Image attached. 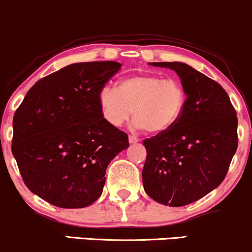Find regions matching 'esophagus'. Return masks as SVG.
Segmentation results:
<instances>
[{"label":"esophagus","mask_w":252,"mask_h":252,"mask_svg":"<svg viewBox=\"0 0 252 252\" xmlns=\"http://www.w3.org/2000/svg\"><path fill=\"white\" fill-rule=\"evenodd\" d=\"M128 141H129V144H136V142H139V138H136V136H134V135H129Z\"/></svg>","instance_id":"34e87169"}]
</instances>
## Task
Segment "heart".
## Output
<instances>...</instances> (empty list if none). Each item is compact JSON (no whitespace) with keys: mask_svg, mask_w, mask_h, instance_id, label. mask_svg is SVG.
I'll return each mask as SVG.
<instances>
[{"mask_svg":"<svg viewBox=\"0 0 252 252\" xmlns=\"http://www.w3.org/2000/svg\"><path fill=\"white\" fill-rule=\"evenodd\" d=\"M98 100L102 117L111 126H121L133 113L135 128L160 134L178 123L187 94L179 80L142 73L121 79L118 89L104 86Z\"/></svg>","mask_w":252,"mask_h":252,"instance_id":"obj_1","label":"heart"}]
</instances>
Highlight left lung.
I'll return each instance as SVG.
<instances>
[{
    "label": "left lung",
    "mask_w": 252,
    "mask_h": 252,
    "mask_svg": "<svg viewBox=\"0 0 252 252\" xmlns=\"http://www.w3.org/2000/svg\"><path fill=\"white\" fill-rule=\"evenodd\" d=\"M151 64L179 74L187 101L172 128L142 141V183L154 201L182 207L224 180L237 150V116L225 90L206 74L180 62Z\"/></svg>",
    "instance_id": "left-lung-1"
}]
</instances>
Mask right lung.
I'll use <instances>...</instances> for the list:
<instances>
[{"mask_svg":"<svg viewBox=\"0 0 252 252\" xmlns=\"http://www.w3.org/2000/svg\"><path fill=\"white\" fill-rule=\"evenodd\" d=\"M118 62L74 63L39 79L12 120L11 152L29 190L60 208H84L101 195L111 160L128 135L101 114L99 91Z\"/></svg>","mask_w":252,"mask_h":252,"instance_id":"obj_1","label":"right lung"}]
</instances>
